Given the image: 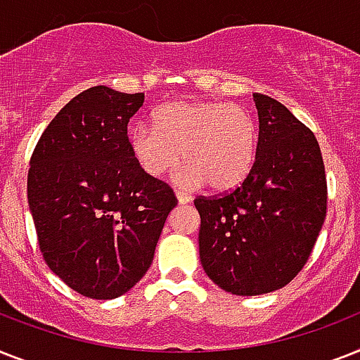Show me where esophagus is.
<instances>
[{
    "instance_id": "obj_1",
    "label": "esophagus",
    "mask_w": 360,
    "mask_h": 360,
    "mask_svg": "<svg viewBox=\"0 0 360 360\" xmlns=\"http://www.w3.org/2000/svg\"><path fill=\"white\" fill-rule=\"evenodd\" d=\"M175 198L179 201V205H186L190 200H192V195L186 194V192H175Z\"/></svg>"
}]
</instances>
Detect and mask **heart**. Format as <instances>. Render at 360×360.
Instances as JSON below:
<instances>
[{
    "instance_id": "1",
    "label": "heart",
    "mask_w": 360,
    "mask_h": 360,
    "mask_svg": "<svg viewBox=\"0 0 360 360\" xmlns=\"http://www.w3.org/2000/svg\"><path fill=\"white\" fill-rule=\"evenodd\" d=\"M259 129L253 114L220 101H175L155 110L153 127L139 125L129 150L140 170L162 177L179 165L174 183L181 188L207 185L216 192L235 188L255 162Z\"/></svg>"
}]
</instances>
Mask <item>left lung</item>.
I'll list each match as a JSON object with an SVG mask.
<instances>
[{
	"label": "left lung",
	"mask_w": 360,
	"mask_h": 360,
	"mask_svg": "<svg viewBox=\"0 0 360 360\" xmlns=\"http://www.w3.org/2000/svg\"><path fill=\"white\" fill-rule=\"evenodd\" d=\"M259 142L233 192L194 200L207 276L236 296H261L294 279L311 257L327 209L322 151L309 127L264 94H253Z\"/></svg>",
	"instance_id": "1"
}]
</instances>
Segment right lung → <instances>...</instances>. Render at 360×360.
Here are the masks:
<instances>
[{"label": "right lung", "mask_w": 360, "mask_h": 360, "mask_svg": "<svg viewBox=\"0 0 360 360\" xmlns=\"http://www.w3.org/2000/svg\"><path fill=\"white\" fill-rule=\"evenodd\" d=\"M144 94L92 86L60 109L38 140L27 200L44 261L70 288L114 300L146 276L174 190L146 175L127 124Z\"/></svg>", "instance_id": "add662e5"}]
</instances>
